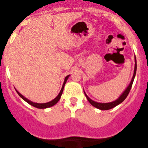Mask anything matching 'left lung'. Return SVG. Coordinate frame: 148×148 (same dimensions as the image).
<instances>
[{"mask_svg":"<svg viewBox=\"0 0 148 148\" xmlns=\"http://www.w3.org/2000/svg\"><path fill=\"white\" fill-rule=\"evenodd\" d=\"M136 73V56H135V67H134V73H133V78H132V80L131 82H130V83L129 84L128 87L125 89V91H124L123 93L118 98V99H116V100L114 101H112V102H109V103H99L95 101L92 100L91 99H90V98L87 96V94L85 93V92L84 91V94H85L86 95V98H87V99L88 100L89 102L92 104L93 107H95V108H98V109L99 110H108L112 109V108H115L116 106L121 104L123 101L126 99L127 96L128 94H129V92H130V89H131L132 85H133V81H134V78H135Z\"/></svg>","mask_w":148,"mask_h":148,"instance_id":"1","label":"left lung"}]
</instances>
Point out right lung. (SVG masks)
<instances>
[{"instance_id":"add662e5","label":"right lung","mask_w":148,"mask_h":148,"mask_svg":"<svg viewBox=\"0 0 148 148\" xmlns=\"http://www.w3.org/2000/svg\"><path fill=\"white\" fill-rule=\"evenodd\" d=\"M69 76H70V75L65 77L64 82V84H63L62 87H61V91H60L59 94H58V95H57V96H56V97L54 99H53V100L50 101L49 102L43 103V104H39V103L33 102V101H32L29 100V99H27V98L24 97V96H23V95H21V94L20 92H18V90H16V92H18V95H19V96H21V98H22V99H23V100L25 101H27V102L28 103V104H29L30 105L33 106V107H35V108H39V109H45V108H50V107H53V106H54L55 104H57V102H58V101L60 100V99H61V95H62L63 90H64V87L65 84H66V81H67V79H68V78H69Z\"/></svg>"}]
</instances>
